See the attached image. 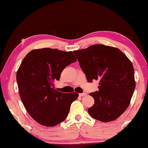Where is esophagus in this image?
Segmentation results:
<instances>
[{
	"mask_svg": "<svg viewBox=\"0 0 148 148\" xmlns=\"http://www.w3.org/2000/svg\"><path fill=\"white\" fill-rule=\"evenodd\" d=\"M85 95H86V93H85V92H84V93H80V94H79V96L83 97V96H85Z\"/></svg>",
	"mask_w": 148,
	"mask_h": 148,
	"instance_id": "obj_1",
	"label": "esophagus"
}]
</instances>
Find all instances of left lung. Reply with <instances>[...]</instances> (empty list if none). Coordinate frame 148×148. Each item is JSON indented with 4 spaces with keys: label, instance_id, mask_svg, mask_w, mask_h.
<instances>
[{
    "label": "left lung",
    "instance_id": "8db88e82",
    "mask_svg": "<svg viewBox=\"0 0 148 148\" xmlns=\"http://www.w3.org/2000/svg\"><path fill=\"white\" fill-rule=\"evenodd\" d=\"M88 82L99 80V90L90 93L94 104L88 109L103 122L117 119L129 106L135 90L133 65L120 49L101 44L73 51Z\"/></svg>",
    "mask_w": 148,
    "mask_h": 148
}]
</instances>
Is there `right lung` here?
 I'll list each match as a JSON object with an SVG mask.
<instances>
[{
    "label": "right lung",
    "instance_id": "obj_1",
    "mask_svg": "<svg viewBox=\"0 0 148 148\" xmlns=\"http://www.w3.org/2000/svg\"><path fill=\"white\" fill-rule=\"evenodd\" d=\"M77 61L72 52L56 49H35L27 54L17 74L21 100L32 119L42 125L54 127L63 121L78 94L54 88L66 66Z\"/></svg>",
    "mask_w": 148,
    "mask_h": 148
}]
</instances>
